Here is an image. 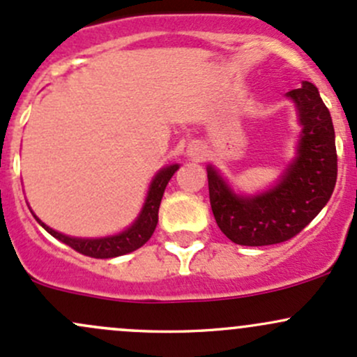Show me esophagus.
<instances>
[{"label":"esophagus","instance_id":"esophagus-1","mask_svg":"<svg viewBox=\"0 0 357 357\" xmlns=\"http://www.w3.org/2000/svg\"><path fill=\"white\" fill-rule=\"evenodd\" d=\"M188 155L191 159H202L204 157V147L200 144H191L188 147Z\"/></svg>","mask_w":357,"mask_h":357}]
</instances>
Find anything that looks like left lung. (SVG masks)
<instances>
[{
    "label": "left lung",
    "instance_id": "obj_1",
    "mask_svg": "<svg viewBox=\"0 0 357 357\" xmlns=\"http://www.w3.org/2000/svg\"><path fill=\"white\" fill-rule=\"evenodd\" d=\"M286 96L294 102L301 133L294 159L279 181L257 195H241L215 167H207L213 217L236 245L267 246L294 238L327 205L335 188V131L320 92L303 82Z\"/></svg>",
    "mask_w": 357,
    "mask_h": 357
}]
</instances>
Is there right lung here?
Masks as SVG:
<instances>
[{
    "mask_svg": "<svg viewBox=\"0 0 357 357\" xmlns=\"http://www.w3.org/2000/svg\"><path fill=\"white\" fill-rule=\"evenodd\" d=\"M178 164H172V166H166L160 169L155 176H153L152 183H150L147 198L144 202V207H142L140 213L135 219V222L130 227H126L125 231L118 232V234L106 236V238H73V236H66L63 232L54 231L50 226L43 222L36 213L32 212V215L36 217L37 222L40 224L52 238L59 239L61 243L73 248L75 251L82 255H87L92 258H114L121 257V255L131 253V251L138 250L140 246H144L149 241L150 236L153 234L157 226V220H159V207L160 200H162L164 190H166L169 179L172 178L176 171H178Z\"/></svg>",
    "mask_w": 357,
    "mask_h": 357,
    "instance_id": "obj_1",
    "label": "right lung"
}]
</instances>
